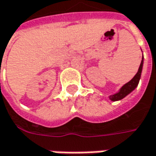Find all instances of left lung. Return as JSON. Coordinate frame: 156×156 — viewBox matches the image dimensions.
<instances>
[{"label": "left lung", "instance_id": "8db88e82", "mask_svg": "<svg viewBox=\"0 0 156 156\" xmlns=\"http://www.w3.org/2000/svg\"><path fill=\"white\" fill-rule=\"evenodd\" d=\"M143 58H142V61H141V63H140V66L138 68V70L136 72V74L135 75V77L130 81H129L127 84H125L121 88L119 92L117 94H114L110 96V99L112 101H118V100H120L122 98H124L127 94H129L130 92H132L134 90L135 88L136 87V86L138 85V82H139V79H140V77H141V72H142V67H143Z\"/></svg>", "mask_w": 156, "mask_h": 156}]
</instances>
